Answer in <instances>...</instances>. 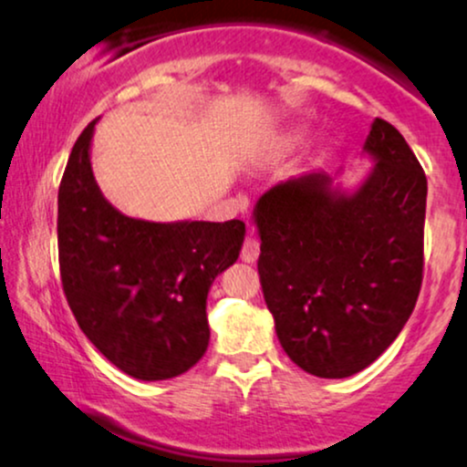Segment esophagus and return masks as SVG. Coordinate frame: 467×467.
<instances>
[{"instance_id":"34e87169","label":"esophagus","mask_w":467,"mask_h":467,"mask_svg":"<svg viewBox=\"0 0 467 467\" xmlns=\"http://www.w3.org/2000/svg\"><path fill=\"white\" fill-rule=\"evenodd\" d=\"M258 254H261V245H258V241L254 237L245 239L244 245H241V261L254 263Z\"/></svg>"}]
</instances>
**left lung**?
Instances as JSON below:
<instances>
[{
	"label": "left lung",
	"instance_id": "obj_1",
	"mask_svg": "<svg viewBox=\"0 0 467 467\" xmlns=\"http://www.w3.org/2000/svg\"><path fill=\"white\" fill-rule=\"evenodd\" d=\"M376 159L352 195L326 173L272 187L256 204L258 276L291 361L319 379L374 363L411 317L424 272L426 176L413 150L374 119Z\"/></svg>",
	"mask_w": 467,
	"mask_h": 467
}]
</instances>
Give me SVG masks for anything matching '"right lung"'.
Masks as SVG:
<instances>
[{
	"mask_svg": "<svg viewBox=\"0 0 467 467\" xmlns=\"http://www.w3.org/2000/svg\"><path fill=\"white\" fill-rule=\"evenodd\" d=\"M84 128L58 189V263L87 339L139 380L187 372L209 348L206 296L237 261L245 223H154L121 215L95 184Z\"/></svg>",
	"mask_w": 467,
	"mask_h": 467,
	"instance_id": "obj_1",
	"label": "right lung"
}]
</instances>
